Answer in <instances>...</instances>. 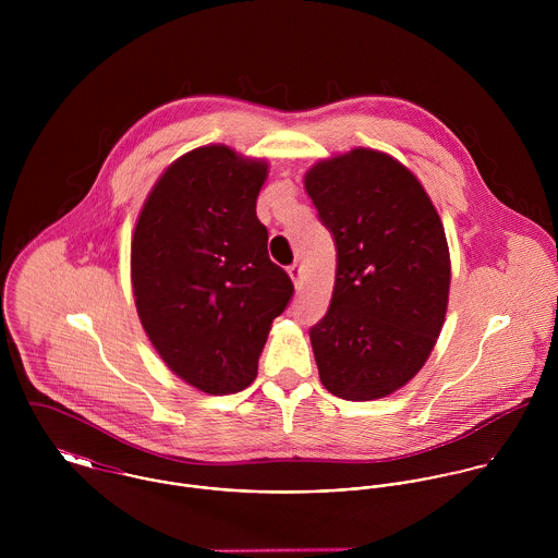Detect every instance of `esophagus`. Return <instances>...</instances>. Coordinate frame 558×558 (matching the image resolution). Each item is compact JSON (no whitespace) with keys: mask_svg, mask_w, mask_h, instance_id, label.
<instances>
[{"mask_svg":"<svg viewBox=\"0 0 558 558\" xmlns=\"http://www.w3.org/2000/svg\"><path fill=\"white\" fill-rule=\"evenodd\" d=\"M288 275L292 277L294 286L299 288V286H301V279H303V272H301V264H292V266L288 268Z\"/></svg>","mask_w":558,"mask_h":558,"instance_id":"esophagus-1","label":"esophagus"}]
</instances>
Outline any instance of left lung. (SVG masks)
I'll use <instances>...</instances> for the list:
<instances>
[{"instance_id": "8db88e82", "label": "left lung", "mask_w": 558, "mask_h": 558, "mask_svg": "<svg viewBox=\"0 0 558 558\" xmlns=\"http://www.w3.org/2000/svg\"><path fill=\"white\" fill-rule=\"evenodd\" d=\"M337 248L326 316L310 328L319 380L348 401L391 396L427 361L449 301L442 221L393 157L356 148L305 175Z\"/></svg>"}]
</instances>
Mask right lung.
Here are the masks:
<instances>
[{
	"label": "right lung",
	"mask_w": 558,
	"mask_h": 558,
	"mask_svg": "<svg viewBox=\"0 0 558 558\" xmlns=\"http://www.w3.org/2000/svg\"><path fill=\"white\" fill-rule=\"evenodd\" d=\"M268 167L228 146L171 162L131 244L137 314L167 367L210 396L246 389L270 324L294 296L255 215Z\"/></svg>",
	"instance_id": "add662e5"
}]
</instances>
